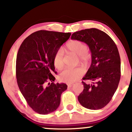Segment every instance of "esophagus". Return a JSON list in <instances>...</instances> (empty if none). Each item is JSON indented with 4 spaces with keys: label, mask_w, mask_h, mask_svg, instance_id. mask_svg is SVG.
<instances>
[{
    "label": "esophagus",
    "mask_w": 132,
    "mask_h": 132,
    "mask_svg": "<svg viewBox=\"0 0 132 132\" xmlns=\"http://www.w3.org/2000/svg\"><path fill=\"white\" fill-rule=\"evenodd\" d=\"M73 85V84H68V86L69 88H70V87H72V86Z\"/></svg>",
    "instance_id": "34e87169"
}]
</instances>
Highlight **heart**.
<instances>
[{
  "label": "heart",
  "instance_id": "obj_1",
  "mask_svg": "<svg viewBox=\"0 0 132 132\" xmlns=\"http://www.w3.org/2000/svg\"><path fill=\"white\" fill-rule=\"evenodd\" d=\"M86 44L81 41L73 40L67 43L65 50L78 56L80 62L86 63L91 59V55L87 51ZM53 64L57 69L60 70L64 65V54L62 49L57 50L53 57ZM84 74V70L78 67L74 69L67 68L64 69L59 75L60 81L66 83H73L77 81Z\"/></svg>",
  "mask_w": 132,
  "mask_h": 132
}]
</instances>
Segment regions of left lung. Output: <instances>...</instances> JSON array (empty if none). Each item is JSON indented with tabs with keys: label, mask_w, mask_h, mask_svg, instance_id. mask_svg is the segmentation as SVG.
Listing matches in <instances>:
<instances>
[{
	"label": "left lung",
	"mask_w": 132,
	"mask_h": 132,
	"mask_svg": "<svg viewBox=\"0 0 132 132\" xmlns=\"http://www.w3.org/2000/svg\"><path fill=\"white\" fill-rule=\"evenodd\" d=\"M71 39L86 43L92 57L91 66L83 78L92 84L82 82L84 90L78 101L86 109H103L111 101L120 79V57L116 45L109 35L97 28L77 31Z\"/></svg>",
	"instance_id": "1"
}]
</instances>
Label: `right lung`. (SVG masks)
<instances>
[{
	"instance_id": "obj_1",
	"label": "right lung",
	"mask_w": 132,
	"mask_h": 132,
	"mask_svg": "<svg viewBox=\"0 0 132 132\" xmlns=\"http://www.w3.org/2000/svg\"><path fill=\"white\" fill-rule=\"evenodd\" d=\"M70 32L40 30L27 37L17 54L16 76L19 89L31 109L40 114L54 111L66 84H54L53 57Z\"/></svg>"
}]
</instances>
